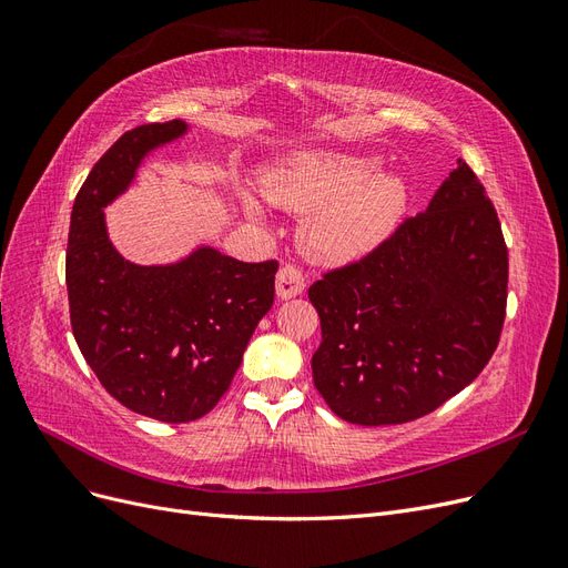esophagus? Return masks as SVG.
<instances>
[{
	"label": "esophagus",
	"mask_w": 568,
	"mask_h": 568,
	"mask_svg": "<svg viewBox=\"0 0 568 568\" xmlns=\"http://www.w3.org/2000/svg\"><path fill=\"white\" fill-rule=\"evenodd\" d=\"M305 288V277L296 265H284L277 272V296L280 298H294Z\"/></svg>",
	"instance_id": "esophagus-1"
}]
</instances>
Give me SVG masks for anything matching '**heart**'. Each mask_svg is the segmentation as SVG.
<instances>
[{"label":"heart","mask_w":568,"mask_h":568,"mask_svg":"<svg viewBox=\"0 0 568 568\" xmlns=\"http://www.w3.org/2000/svg\"><path fill=\"white\" fill-rule=\"evenodd\" d=\"M265 192L286 211L313 215L303 225V246L322 263H346L372 251L398 225L407 209V186L398 175H382L372 156L341 151H303L265 173ZM244 211L263 209L242 194Z\"/></svg>","instance_id":"obj_1"}]
</instances>
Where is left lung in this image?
Returning a JSON list of instances; mask_svg holds the SVG:
<instances>
[{"mask_svg":"<svg viewBox=\"0 0 568 568\" xmlns=\"http://www.w3.org/2000/svg\"><path fill=\"white\" fill-rule=\"evenodd\" d=\"M507 272L495 205L459 159L426 213L307 288L322 324L313 379L334 415L405 424L469 386L500 341Z\"/></svg>","mask_w":568,"mask_h":568,"instance_id":"left-lung-1","label":"left lung"}]
</instances>
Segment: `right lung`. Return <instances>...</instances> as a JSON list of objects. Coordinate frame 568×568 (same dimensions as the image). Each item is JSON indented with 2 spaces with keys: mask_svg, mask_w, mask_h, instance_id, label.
<instances>
[{
  "mask_svg": "<svg viewBox=\"0 0 568 568\" xmlns=\"http://www.w3.org/2000/svg\"><path fill=\"white\" fill-rule=\"evenodd\" d=\"M184 120L125 132L80 186L65 251L71 326L113 398L159 422H194L217 405L274 301L277 261L242 263L199 246L178 263L134 265L109 239L104 209Z\"/></svg>",
  "mask_w": 568,
  "mask_h": 568,
  "instance_id": "add662e5",
  "label": "right lung"
}]
</instances>
